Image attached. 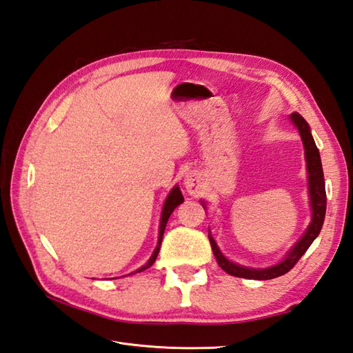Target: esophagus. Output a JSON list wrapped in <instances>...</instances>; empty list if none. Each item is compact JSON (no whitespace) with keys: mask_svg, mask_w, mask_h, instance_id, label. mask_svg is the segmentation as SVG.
Returning <instances> with one entry per match:
<instances>
[{"mask_svg":"<svg viewBox=\"0 0 353 353\" xmlns=\"http://www.w3.org/2000/svg\"><path fill=\"white\" fill-rule=\"evenodd\" d=\"M185 188L186 191L191 194V195H196L200 194L201 191V180H200V176L195 174V173H189L186 177H185Z\"/></svg>","mask_w":353,"mask_h":353,"instance_id":"esophagus-1","label":"esophagus"}]
</instances>
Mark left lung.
<instances>
[{
    "mask_svg": "<svg viewBox=\"0 0 353 353\" xmlns=\"http://www.w3.org/2000/svg\"><path fill=\"white\" fill-rule=\"evenodd\" d=\"M291 121L296 126L298 132L301 135V140L304 144V153H305V162H307V174H309V196H310V207H312V222L309 228L305 230L304 236L295 243V246L288 252L285 259L280 261L279 264L268 267V268H249L243 267L236 263H231L230 259L222 255L216 241L210 236L209 231V240L212 245V250L214 254L216 261H218L219 267L227 271L228 274L243 277V279H254V280H270L279 276L286 274L289 270L300 261V258L305 254V250L310 248L313 240L319 236L322 230L325 212H327V192H325V179H323V170L319 149L316 148V143L312 137L310 126L304 121V117L298 113L291 114ZM203 207L205 209L204 201H201Z\"/></svg>",
    "mask_w": 353,
    "mask_h": 353,
    "instance_id": "1",
    "label": "left lung"
}]
</instances>
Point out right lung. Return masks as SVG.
<instances>
[{"mask_svg":"<svg viewBox=\"0 0 353 353\" xmlns=\"http://www.w3.org/2000/svg\"><path fill=\"white\" fill-rule=\"evenodd\" d=\"M183 203V195L182 192H180V188L179 186H174L173 189H171V192L168 194L167 200L164 203V209H162V214H161V223H159V237H158V245L155 248V250H153V254L150 256V259L148 261L146 264H144L143 267H140L135 273H140V271L146 270L149 267H152V264L155 263V259L159 254V248H161V241H162V236H164V231H165V227H167V222H168V218L171 216V213L174 212L176 207L179 204Z\"/></svg>","mask_w":353,"mask_h":353,"instance_id":"obj_1","label":"right lung"}]
</instances>
